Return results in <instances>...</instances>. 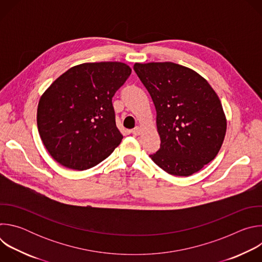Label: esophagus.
<instances>
[{
	"instance_id": "34e87169",
	"label": "esophagus",
	"mask_w": 262,
	"mask_h": 262,
	"mask_svg": "<svg viewBox=\"0 0 262 262\" xmlns=\"http://www.w3.org/2000/svg\"><path fill=\"white\" fill-rule=\"evenodd\" d=\"M132 134L134 136H139L141 134V128L139 126H136L134 129H132Z\"/></svg>"
}]
</instances>
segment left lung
Wrapping results in <instances>:
<instances>
[{
    "label": "left lung",
    "mask_w": 262,
    "mask_h": 262,
    "mask_svg": "<svg viewBox=\"0 0 262 262\" xmlns=\"http://www.w3.org/2000/svg\"><path fill=\"white\" fill-rule=\"evenodd\" d=\"M134 70L157 111L161 147L151 160L174 176L200 171L216 157L226 135L217 94L198 72L173 62L135 63Z\"/></svg>",
    "instance_id": "left-lung-1"
}]
</instances>
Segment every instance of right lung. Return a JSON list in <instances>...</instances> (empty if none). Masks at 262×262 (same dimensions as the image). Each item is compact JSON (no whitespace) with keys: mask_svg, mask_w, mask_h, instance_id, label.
Here are the masks:
<instances>
[{"mask_svg":"<svg viewBox=\"0 0 262 262\" xmlns=\"http://www.w3.org/2000/svg\"><path fill=\"white\" fill-rule=\"evenodd\" d=\"M132 73L123 62L73 66L41 95L37 126L52 158L83 171L106 159L123 136L115 122L112 97Z\"/></svg>","mask_w":262,"mask_h":262,"instance_id":"obj_1","label":"right lung"}]
</instances>
